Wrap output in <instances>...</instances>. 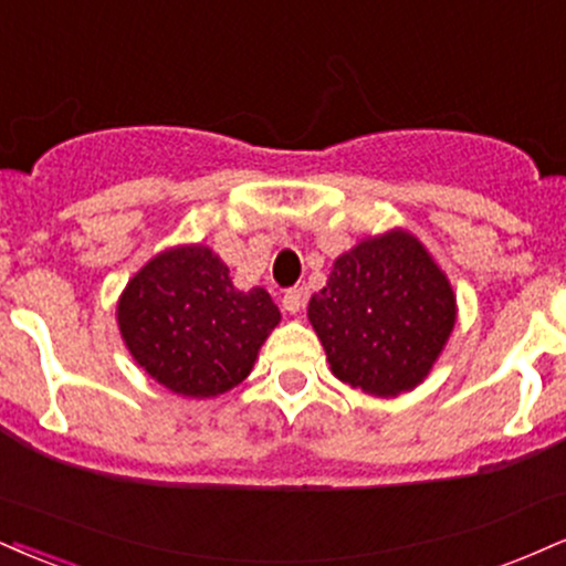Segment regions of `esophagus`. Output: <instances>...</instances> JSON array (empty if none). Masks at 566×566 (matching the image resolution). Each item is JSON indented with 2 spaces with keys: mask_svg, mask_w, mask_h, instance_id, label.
Here are the masks:
<instances>
[{
  "mask_svg": "<svg viewBox=\"0 0 566 566\" xmlns=\"http://www.w3.org/2000/svg\"><path fill=\"white\" fill-rule=\"evenodd\" d=\"M303 303H305V292L303 290H287V292H284V297H282L284 311L301 313L303 311Z\"/></svg>",
  "mask_w": 566,
  "mask_h": 566,
  "instance_id": "obj_1",
  "label": "esophagus"
}]
</instances>
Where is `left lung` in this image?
<instances>
[{"instance_id": "8db88e82", "label": "left lung", "mask_w": 566, "mask_h": 566, "mask_svg": "<svg viewBox=\"0 0 566 566\" xmlns=\"http://www.w3.org/2000/svg\"><path fill=\"white\" fill-rule=\"evenodd\" d=\"M308 322L339 382L390 398L424 382L453 332L455 295L424 244L392 229L337 258Z\"/></svg>"}]
</instances>
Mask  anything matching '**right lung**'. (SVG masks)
<instances>
[{
  "mask_svg": "<svg viewBox=\"0 0 566 566\" xmlns=\"http://www.w3.org/2000/svg\"><path fill=\"white\" fill-rule=\"evenodd\" d=\"M279 318L269 292L237 290L206 244L163 250L118 301V329L136 364L187 398H216L240 385Z\"/></svg>",
  "mask_w": 566,
  "mask_h": 566,
  "instance_id": "add662e5",
  "label": "right lung"
}]
</instances>
